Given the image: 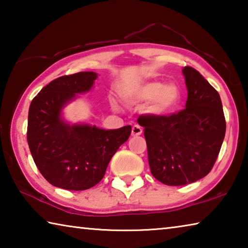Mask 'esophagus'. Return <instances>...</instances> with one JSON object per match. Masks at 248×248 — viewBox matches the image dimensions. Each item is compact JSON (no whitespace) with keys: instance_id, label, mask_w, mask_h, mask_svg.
Here are the masks:
<instances>
[{"instance_id":"34e87169","label":"esophagus","mask_w":248,"mask_h":248,"mask_svg":"<svg viewBox=\"0 0 248 248\" xmlns=\"http://www.w3.org/2000/svg\"><path fill=\"white\" fill-rule=\"evenodd\" d=\"M132 136L133 137H137V136H140V134H142V128L141 125L139 124H134L132 127Z\"/></svg>"}]
</instances>
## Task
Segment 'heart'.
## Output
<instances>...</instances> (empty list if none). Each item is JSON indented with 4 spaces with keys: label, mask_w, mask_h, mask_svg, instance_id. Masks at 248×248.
Listing matches in <instances>:
<instances>
[{
    "label": "heart",
    "mask_w": 248,
    "mask_h": 248,
    "mask_svg": "<svg viewBox=\"0 0 248 248\" xmlns=\"http://www.w3.org/2000/svg\"><path fill=\"white\" fill-rule=\"evenodd\" d=\"M136 98L140 102H150L148 110L151 115L166 116L178 107L182 91L176 83L163 84L159 81L145 82L136 90Z\"/></svg>",
    "instance_id": "heart-1"
}]
</instances>
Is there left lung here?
<instances>
[{"mask_svg":"<svg viewBox=\"0 0 248 248\" xmlns=\"http://www.w3.org/2000/svg\"><path fill=\"white\" fill-rule=\"evenodd\" d=\"M186 108L170 116H140L151 173L169 186H183L207 176L225 136V118L217 92L198 71L183 69Z\"/></svg>","mask_w":248,"mask_h":248,"instance_id":"8db88e82","label":"left lung"}]
</instances>
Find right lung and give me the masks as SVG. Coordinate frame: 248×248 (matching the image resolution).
Returning a JSON list of instances; mask_svg holds the SVG:
<instances>
[{"label": "right lung", "instance_id": "add662e5", "mask_svg": "<svg viewBox=\"0 0 248 248\" xmlns=\"http://www.w3.org/2000/svg\"><path fill=\"white\" fill-rule=\"evenodd\" d=\"M97 78L78 72L50 82L32 99L28 111L27 142L41 175L66 190H85L103 179L111 157L129 139L131 125L105 130L90 124H70L62 109L86 93Z\"/></svg>", "mask_w": 248, "mask_h": 248}]
</instances>
